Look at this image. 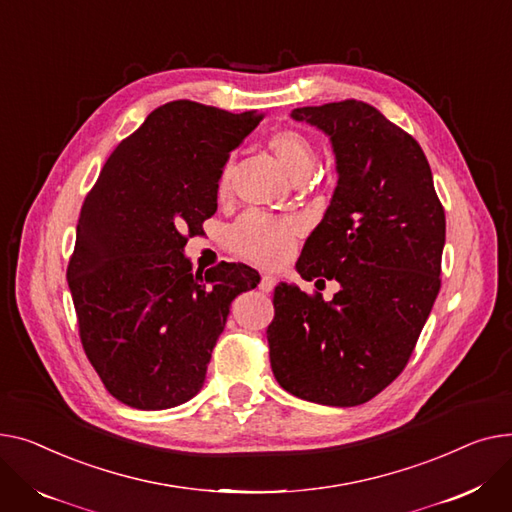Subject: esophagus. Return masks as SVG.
<instances>
[{"label": "esophagus", "instance_id": "obj_1", "mask_svg": "<svg viewBox=\"0 0 512 512\" xmlns=\"http://www.w3.org/2000/svg\"><path fill=\"white\" fill-rule=\"evenodd\" d=\"M275 285H277V279L275 277H270V275H262L260 277V291H264V293H270L275 289Z\"/></svg>", "mask_w": 512, "mask_h": 512}]
</instances>
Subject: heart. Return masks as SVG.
<instances>
[{
    "label": "heart",
    "mask_w": 512,
    "mask_h": 512,
    "mask_svg": "<svg viewBox=\"0 0 512 512\" xmlns=\"http://www.w3.org/2000/svg\"><path fill=\"white\" fill-rule=\"evenodd\" d=\"M266 146L273 150L285 171L302 182L316 165L314 142L297 130H277L268 136ZM231 184V163H225L217 177L219 198L227 196ZM299 227L289 217H273L262 210H248L231 227V244L244 258L262 264L277 266L295 248Z\"/></svg>",
    "instance_id": "1"
}]
</instances>
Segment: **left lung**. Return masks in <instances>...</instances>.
I'll use <instances>...</instances> for the list:
<instances>
[{"instance_id": "left-lung-1", "label": "left lung", "mask_w": 512, "mask_h": 512, "mask_svg": "<svg viewBox=\"0 0 512 512\" xmlns=\"http://www.w3.org/2000/svg\"><path fill=\"white\" fill-rule=\"evenodd\" d=\"M330 136L339 182L297 260L306 281H337L330 302L275 287L270 368L320 405L374 399L407 366L440 291L446 219L422 146L364 101L291 111Z\"/></svg>"}]
</instances>
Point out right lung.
I'll list each match as a JSON object with an SVG mask.
<instances>
[{
  "instance_id": "add662e5",
  "label": "right lung",
  "mask_w": 512,
  "mask_h": 512,
  "mask_svg": "<svg viewBox=\"0 0 512 512\" xmlns=\"http://www.w3.org/2000/svg\"><path fill=\"white\" fill-rule=\"evenodd\" d=\"M262 117L165 103L117 144L82 202L68 264L78 335L124 405L157 411L190 401L235 295L260 281L239 262L194 275L184 246L217 213L219 171Z\"/></svg>"
}]
</instances>
